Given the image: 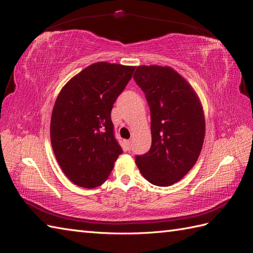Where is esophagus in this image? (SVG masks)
<instances>
[{
  "mask_svg": "<svg viewBox=\"0 0 253 253\" xmlns=\"http://www.w3.org/2000/svg\"><path fill=\"white\" fill-rule=\"evenodd\" d=\"M126 144L127 150H131V148H132V141L131 140H126Z\"/></svg>",
  "mask_w": 253,
  "mask_h": 253,
  "instance_id": "1",
  "label": "esophagus"
}]
</instances>
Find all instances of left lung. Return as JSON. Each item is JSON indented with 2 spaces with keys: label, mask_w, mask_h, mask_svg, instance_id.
I'll use <instances>...</instances> for the list:
<instances>
[{
  "label": "left lung",
  "mask_w": 253,
  "mask_h": 253,
  "mask_svg": "<svg viewBox=\"0 0 253 253\" xmlns=\"http://www.w3.org/2000/svg\"><path fill=\"white\" fill-rule=\"evenodd\" d=\"M151 113L152 144L136 155L143 177L159 187L179 181L195 165L205 138V117L193 88L168 66H138L133 76Z\"/></svg>",
  "instance_id": "1"
}]
</instances>
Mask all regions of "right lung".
<instances>
[{
    "label": "right lung",
    "mask_w": 253,
    "mask_h": 253,
    "mask_svg": "<svg viewBox=\"0 0 253 253\" xmlns=\"http://www.w3.org/2000/svg\"><path fill=\"white\" fill-rule=\"evenodd\" d=\"M134 71V66L94 63L57 97L50 120L52 150L64 174L79 187L102 185L122 154L111 112Z\"/></svg>",
    "instance_id": "add662e5"
}]
</instances>
